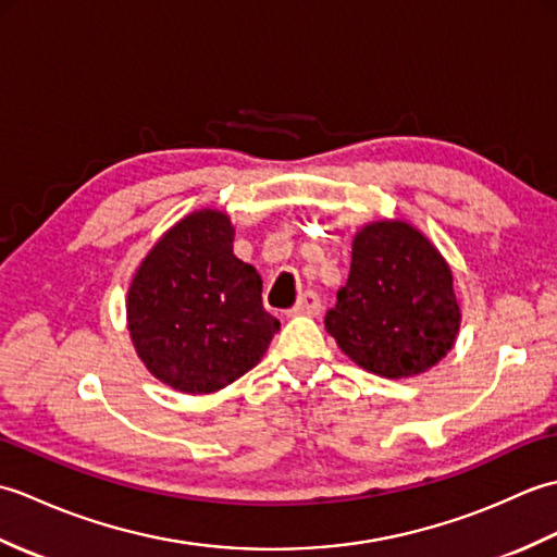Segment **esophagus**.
Masks as SVG:
<instances>
[{"label": "esophagus", "instance_id": "esophagus-1", "mask_svg": "<svg viewBox=\"0 0 557 557\" xmlns=\"http://www.w3.org/2000/svg\"><path fill=\"white\" fill-rule=\"evenodd\" d=\"M321 309H323L321 297H318L315 292H306L304 297H299L297 306L289 311V315H318L321 313Z\"/></svg>", "mask_w": 557, "mask_h": 557}]
</instances>
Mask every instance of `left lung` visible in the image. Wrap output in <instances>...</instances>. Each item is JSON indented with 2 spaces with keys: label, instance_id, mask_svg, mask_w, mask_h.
I'll list each match as a JSON object with an SVG mask.
<instances>
[{
  "label": "left lung",
  "instance_id": "obj_1",
  "mask_svg": "<svg viewBox=\"0 0 557 557\" xmlns=\"http://www.w3.org/2000/svg\"><path fill=\"white\" fill-rule=\"evenodd\" d=\"M435 244L405 220L363 224L351 242L347 285L325 330L363 371L399 381L447 357L461 309Z\"/></svg>",
  "mask_w": 557,
  "mask_h": 557
}]
</instances>
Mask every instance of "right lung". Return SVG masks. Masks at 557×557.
<instances>
[{"label": "right lung", "mask_w": 557, "mask_h": 557, "mask_svg": "<svg viewBox=\"0 0 557 557\" xmlns=\"http://www.w3.org/2000/svg\"><path fill=\"white\" fill-rule=\"evenodd\" d=\"M260 294L256 268L234 256L227 212H188L160 236L128 285L126 327L138 359L180 393H218L263 359L280 330Z\"/></svg>", "instance_id": "1"}]
</instances>
